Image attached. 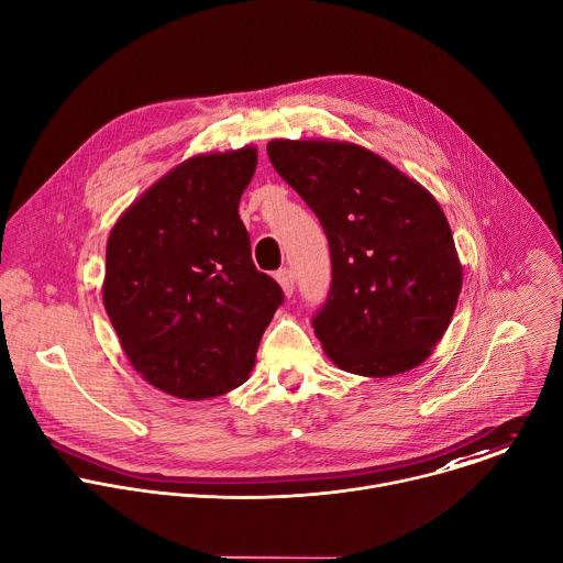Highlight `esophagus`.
Masks as SVG:
<instances>
[{
	"instance_id": "34e87169",
	"label": "esophagus",
	"mask_w": 563,
	"mask_h": 563,
	"mask_svg": "<svg viewBox=\"0 0 563 563\" xmlns=\"http://www.w3.org/2000/svg\"><path fill=\"white\" fill-rule=\"evenodd\" d=\"M276 280H278L280 289L285 291V296L289 298V296L294 294V274H291V269H280V272H276Z\"/></svg>"
}]
</instances>
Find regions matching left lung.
Returning a JSON list of instances; mask_svg holds the SVG:
<instances>
[{
  "label": "left lung",
  "mask_w": 563,
  "mask_h": 563,
  "mask_svg": "<svg viewBox=\"0 0 563 563\" xmlns=\"http://www.w3.org/2000/svg\"><path fill=\"white\" fill-rule=\"evenodd\" d=\"M280 178L325 229L332 289L313 332L334 365L385 378L443 339L463 267L437 198L378 153L341 140H272Z\"/></svg>",
  "instance_id": "left-lung-1"
}]
</instances>
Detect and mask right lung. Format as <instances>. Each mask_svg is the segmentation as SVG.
<instances>
[{
    "instance_id": "right-lung-1",
    "label": "right lung",
    "mask_w": 563,
    "mask_h": 563,
    "mask_svg": "<svg viewBox=\"0 0 563 563\" xmlns=\"http://www.w3.org/2000/svg\"><path fill=\"white\" fill-rule=\"evenodd\" d=\"M258 165L247 144L198 153L124 209L107 240L104 309L140 376L205 400L243 385L283 289L252 261L240 196Z\"/></svg>"
}]
</instances>
